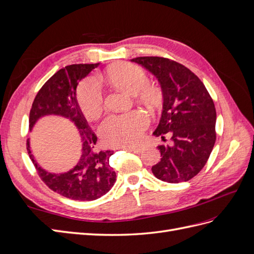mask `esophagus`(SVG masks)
Segmentation results:
<instances>
[{
    "mask_svg": "<svg viewBox=\"0 0 254 254\" xmlns=\"http://www.w3.org/2000/svg\"><path fill=\"white\" fill-rule=\"evenodd\" d=\"M122 148L130 150V151H132V152H134V153H140V152L142 151V148L137 147V146H123Z\"/></svg>",
    "mask_w": 254,
    "mask_h": 254,
    "instance_id": "obj_1",
    "label": "esophagus"
}]
</instances>
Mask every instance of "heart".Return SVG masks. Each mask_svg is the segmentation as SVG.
Listing matches in <instances>:
<instances>
[{
    "label": "heart",
    "instance_id": "obj_1",
    "mask_svg": "<svg viewBox=\"0 0 254 254\" xmlns=\"http://www.w3.org/2000/svg\"><path fill=\"white\" fill-rule=\"evenodd\" d=\"M107 77L112 86L128 94L135 95L148 107H157L162 99V90L157 84L148 82V76L142 67L132 64H119L110 67ZM77 98L81 110L90 119H95L104 108V94L99 81L89 76L78 88ZM148 125V117L143 111L126 114H112L99 127V133L107 146L123 147L133 146L140 141Z\"/></svg>",
    "mask_w": 254,
    "mask_h": 254
}]
</instances>
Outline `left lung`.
<instances>
[{"label":"left lung","mask_w":254,"mask_h":254,"mask_svg":"<svg viewBox=\"0 0 254 254\" xmlns=\"http://www.w3.org/2000/svg\"><path fill=\"white\" fill-rule=\"evenodd\" d=\"M158 78L163 92V112L153 134L168 132L171 145H159L161 161L151 167L168 183L189 181L200 172L216 141V110L202 81L190 68L164 57L131 59Z\"/></svg>","instance_id":"8db88e82"}]
</instances>
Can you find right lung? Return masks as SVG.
Returning a JSON list of instances; mask_svg holds the SVG:
<instances>
[{
	"mask_svg": "<svg viewBox=\"0 0 254 254\" xmlns=\"http://www.w3.org/2000/svg\"><path fill=\"white\" fill-rule=\"evenodd\" d=\"M99 64H71L54 74L38 92L29 112V128L38 119L58 114L70 119L79 129L82 152L79 162L64 174H51L36 163L27 140L26 149L37 174L47 186L61 196L79 201H91L107 194L114 186L117 174L109 164L111 150L96 148L97 136L89 127L76 98L78 82Z\"/></svg>",
	"mask_w": 254,
	"mask_h": 254,
	"instance_id": "obj_1",
	"label": "right lung"
}]
</instances>
